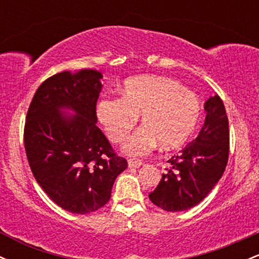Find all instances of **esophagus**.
Listing matches in <instances>:
<instances>
[{
  "instance_id": "obj_1",
  "label": "esophagus",
  "mask_w": 259,
  "mask_h": 259,
  "mask_svg": "<svg viewBox=\"0 0 259 259\" xmlns=\"http://www.w3.org/2000/svg\"><path fill=\"white\" fill-rule=\"evenodd\" d=\"M127 164H129V168H139L142 164V162L138 159H129L127 160Z\"/></svg>"
}]
</instances>
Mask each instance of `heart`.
Here are the masks:
<instances>
[{"label": "heart", "mask_w": 259, "mask_h": 259, "mask_svg": "<svg viewBox=\"0 0 259 259\" xmlns=\"http://www.w3.org/2000/svg\"><path fill=\"white\" fill-rule=\"evenodd\" d=\"M97 118L114 144L125 141L141 114V126L125 144V152L144 156L156 147L175 148L191 138L201 115V103L192 91L169 78L141 75L124 82L121 97H103Z\"/></svg>", "instance_id": "heart-1"}]
</instances>
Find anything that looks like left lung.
Wrapping results in <instances>:
<instances>
[{
    "label": "left lung",
    "mask_w": 259,
    "mask_h": 259,
    "mask_svg": "<svg viewBox=\"0 0 259 259\" xmlns=\"http://www.w3.org/2000/svg\"><path fill=\"white\" fill-rule=\"evenodd\" d=\"M207 115L200 134L184 150L168 160L156 190L148 195L153 204L167 212L195 207L212 191L228 164L229 120L218 95L204 105Z\"/></svg>",
    "instance_id": "1"
}]
</instances>
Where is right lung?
Wrapping results in <instances>:
<instances>
[{"instance_id":"right-lung-1","label":"right lung","mask_w":259,"mask_h":259,"mask_svg":"<svg viewBox=\"0 0 259 259\" xmlns=\"http://www.w3.org/2000/svg\"><path fill=\"white\" fill-rule=\"evenodd\" d=\"M101 78L92 69L55 74L38 86L26 113L24 147L32 174L56 204L76 214L105 206L127 167L96 125ZM62 106L78 114L64 118Z\"/></svg>"}]
</instances>
